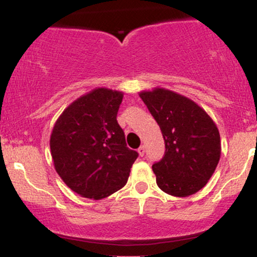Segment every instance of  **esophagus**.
Instances as JSON below:
<instances>
[{"label": "esophagus", "instance_id": "34e87169", "mask_svg": "<svg viewBox=\"0 0 257 257\" xmlns=\"http://www.w3.org/2000/svg\"><path fill=\"white\" fill-rule=\"evenodd\" d=\"M138 152H139V155H140L141 157H143V156L145 155V146L143 145V146L139 147V149H138Z\"/></svg>", "mask_w": 257, "mask_h": 257}]
</instances>
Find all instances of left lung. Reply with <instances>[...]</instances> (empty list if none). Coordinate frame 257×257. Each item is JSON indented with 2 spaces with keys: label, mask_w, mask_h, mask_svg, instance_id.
Here are the masks:
<instances>
[{
  "label": "left lung",
  "mask_w": 257,
  "mask_h": 257,
  "mask_svg": "<svg viewBox=\"0 0 257 257\" xmlns=\"http://www.w3.org/2000/svg\"><path fill=\"white\" fill-rule=\"evenodd\" d=\"M140 98L158 123L166 153L152 166L158 187L174 197H188L202 190L221 156L220 133L214 120L193 100L155 88Z\"/></svg>",
  "instance_id": "left-lung-1"
}]
</instances>
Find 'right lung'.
Returning a JSON list of instances; mask_svg holds the SVG:
<instances>
[{
	"label": "right lung",
	"instance_id": "1",
	"mask_svg": "<svg viewBox=\"0 0 257 257\" xmlns=\"http://www.w3.org/2000/svg\"><path fill=\"white\" fill-rule=\"evenodd\" d=\"M123 93L95 88L63 111L52 131L54 168L73 192L102 199L126 184L138 152L117 122Z\"/></svg>",
	"mask_w": 257,
	"mask_h": 257
}]
</instances>
